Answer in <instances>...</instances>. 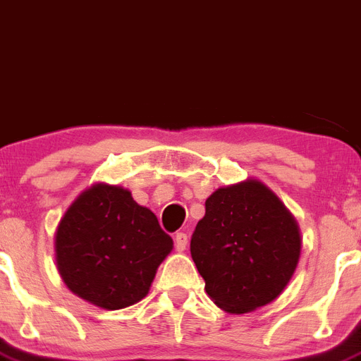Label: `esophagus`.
<instances>
[{"mask_svg": "<svg viewBox=\"0 0 361 361\" xmlns=\"http://www.w3.org/2000/svg\"><path fill=\"white\" fill-rule=\"evenodd\" d=\"M187 241H189V236L185 233H178L176 236H174V245H176V250H185L187 249Z\"/></svg>", "mask_w": 361, "mask_h": 361, "instance_id": "34e87169", "label": "esophagus"}]
</instances>
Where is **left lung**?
<instances>
[{"label": "left lung", "mask_w": 361, "mask_h": 361, "mask_svg": "<svg viewBox=\"0 0 361 361\" xmlns=\"http://www.w3.org/2000/svg\"><path fill=\"white\" fill-rule=\"evenodd\" d=\"M302 250L296 219L258 180L228 185L207 198L190 255L212 302L233 314L280 296Z\"/></svg>", "instance_id": "obj_1"}]
</instances>
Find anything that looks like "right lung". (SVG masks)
<instances>
[{"mask_svg": "<svg viewBox=\"0 0 361 361\" xmlns=\"http://www.w3.org/2000/svg\"><path fill=\"white\" fill-rule=\"evenodd\" d=\"M56 265L68 289L118 311L149 294L172 250L154 212L118 185L96 183L78 196L56 228Z\"/></svg>", "mask_w": 361, "mask_h": 361, "instance_id": "right-lung-1", "label": "right lung"}]
</instances>
